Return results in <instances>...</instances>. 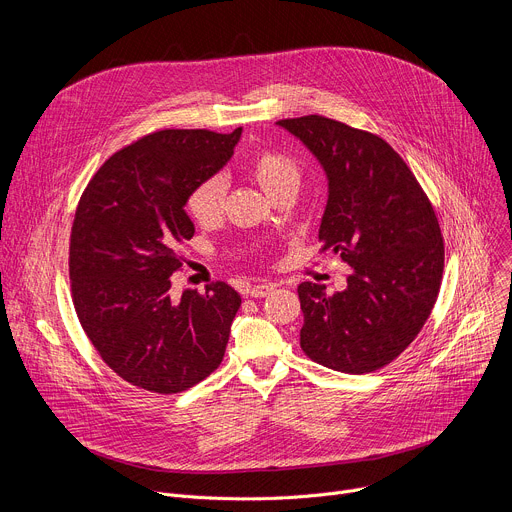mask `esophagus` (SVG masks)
<instances>
[{"instance_id": "1", "label": "esophagus", "mask_w": 512, "mask_h": 512, "mask_svg": "<svg viewBox=\"0 0 512 512\" xmlns=\"http://www.w3.org/2000/svg\"><path fill=\"white\" fill-rule=\"evenodd\" d=\"M271 291H273V283H257V285L251 287L249 294L253 298H265L267 294H271Z\"/></svg>"}]
</instances>
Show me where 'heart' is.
I'll list each match as a JSON object with an SVG mask.
<instances>
[{"mask_svg":"<svg viewBox=\"0 0 512 512\" xmlns=\"http://www.w3.org/2000/svg\"><path fill=\"white\" fill-rule=\"evenodd\" d=\"M247 172L259 182V186L269 196H273L279 188L287 184H298L300 176L296 160L275 148L257 150L247 162ZM225 192L227 186L221 176L202 178L186 194L184 204L188 214L202 227L218 223L225 208Z\"/></svg>","mask_w":512,"mask_h":512,"instance_id":"1","label":"heart"}]
</instances>
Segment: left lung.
<instances>
[{"label":"left lung","instance_id":"left-lung-1","mask_svg":"<svg viewBox=\"0 0 512 512\" xmlns=\"http://www.w3.org/2000/svg\"><path fill=\"white\" fill-rule=\"evenodd\" d=\"M328 176L322 251L352 267L346 289L304 281L300 346L332 371L364 375L395 360L419 334L440 294L444 239L417 178L391 145L346 123L279 119Z\"/></svg>","mask_w":512,"mask_h":512}]
</instances>
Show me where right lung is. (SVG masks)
Returning a JSON list of instances; mask_svg holds the SVG:
<instances>
[{
	"mask_svg": "<svg viewBox=\"0 0 512 512\" xmlns=\"http://www.w3.org/2000/svg\"><path fill=\"white\" fill-rule=\"evenodd\" d=\"M241 127L162 129L115 152L89 180L68 245L70 294L107 367L150 393H182L218 369L241 306L225 281L170 296L194 225L188 190L233 156Z\"/></svg>",
	"mask_w": 512,
	"mask_h": 512,
	"instance_id": "obj_1",
	"label": "right lung"
}]
</instances>
